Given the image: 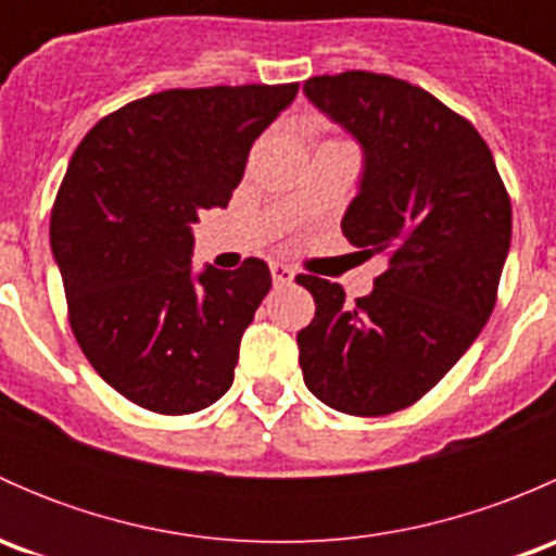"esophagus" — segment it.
Masks as SVG:
<instances>
[{
	"label": "esophagus",
	"instance_id": "34e87169",
	"mask_svg": "<svg viewBox=\"0 0 556 556\" xmlns=\"http://www.w3.org/2000/svg\"><path fill=\"white\" fill-rule=\"evenodd\" d=\"M271 279L274 285H290L295 279V271L285 263H271Z\"/></svg>",
	"mask_w": 556,
	"mask_h": 556
}]
</instances>
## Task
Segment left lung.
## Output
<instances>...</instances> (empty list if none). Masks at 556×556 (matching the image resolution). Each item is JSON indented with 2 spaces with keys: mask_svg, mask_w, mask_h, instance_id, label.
<instances>
[{
  "mask_svg": "<svg viewBox=\"0 0 556 556\" xmlns=\"http://www.w3.org/2000/svg\"><path fill=\"white\" fill-rule=\"evenodd\" d=\"M304 93L361 144L341 231L387 268L355 306L336 282L295 277L317 304L299 363L325 406L382 417L439 384L490 319L511 201L479 131L422 88L344 72L312 77Z\"/></svg>",
  "mask_w": 556,
  "mask_h": 556,
  "instance_id": "obj_1",
  "label": "left lung"
}]
</instances>
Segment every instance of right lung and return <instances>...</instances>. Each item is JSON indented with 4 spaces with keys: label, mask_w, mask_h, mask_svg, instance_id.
Returning a JSON list of instances; mask_svg holds the SVG:
<instances>
[{
    "label": "right lung",
    "mask_w": 556,
    "mask_h": 556,
    "mask_svg": "<svg viewBox=\"0 0 556 556\" xmlns=\"http://www.w3.org/2000/svg\"><path fill=\"white\" fill-rule=\"evenodd\" d=\"M290 86L172 88L86 134L50 215V250L83 355L123 397L193 414L233 384L239 344L271 288L261 257L193 271V223L228 206L252 142Z\"/></svg>",
    "instance_id": "right-lung-1"
}]
</instances>
